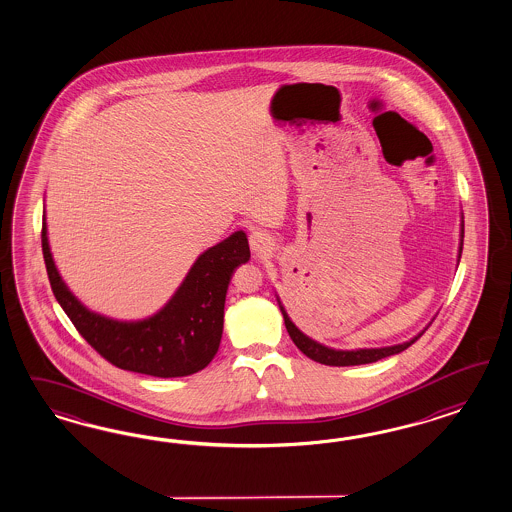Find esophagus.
Here are the masks:
<instances>
[{"label":"esophagus","instance_id":"34e87169","mask_svg":"<svg viewBox=\"0 0 512 512\" xmlns=\"http://www.w3.org/2000/svg\"><path fill=\"white\" fill-rule=\"evenodd\" d=\"M249 246L251 249L255 251V253H259V255H266V253H270L272 251V238L266 235L264 231H253L251 236H249Z\"/></svg>","mask_w":512,"mask_h":512}]
</instances>
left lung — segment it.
<instances>
[{"instance_id":"left-lung-1","label":"left lung","mask_w":512,"mask_h":512,"mask_svg":"<svg viewBox=\"0 0 512 512\" xmlns=\"http://www.w3.org/2000/svg\"><path fill=\"white\" fill-rule=\"evenodd\" d=\"M462 238H464V229H462ZM460 253H462V242H460ZM281 307V305H279ZM281 313L285 318V326L287 332L291 335L294 345L298 346L304 352L307 358L313 361H318L322 365H333V367H346V365H363V363H373V361L382 360L387 356L399 354L402 350H406L408 346L414 345L415 341L423 335L419 333L415 339L402 343V345L386 346V348H365V350H333L328 346L318 345L313 339H309L307 335L300 332L291 322L289 315L285 313V309L281 307Z\"/></svg>"}]
</instances>
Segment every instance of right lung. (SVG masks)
<instances>
[{
  "mask_svg": "<svg viewBox=\"0 0 512 512\" xmlns=\"http://www.w3.org/2000/svg\"><path fill=\"white\" fill-rule=\"evenodd\" d=\"M42 255L57 302L83 339L111 365L158 378L188 376L205 369L220 348L225 294L236 266L248 263V236L236 231L197 261L179 291L154 317L119 322L83 307L57 272L46 223Z\"/></svg>",
  "mask_w": 512,
  "mask_h": 512,
  "instance_id": "right-lung-1",
  "label": "right lung"
}]
</instances>
